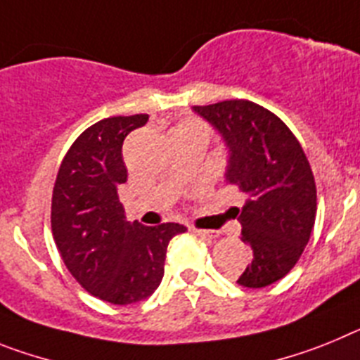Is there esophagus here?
Instances as JSON below:
<instances>
[{"label":"esophagus","instance_id":"34e87169","mask_svg":"<svg viewBox=\"0 0 360 360\" xmlns=\"http://www.w3.org/2000/svg\"><path fill=\"white\" fill-rule=\"evenodd\" d=\"M192 232L195 233V236L202 237V239H215L219 233L215 232V230H199V228H192Z\"/></svg>","mask_w":360,"mask_h":360}]
</instances>
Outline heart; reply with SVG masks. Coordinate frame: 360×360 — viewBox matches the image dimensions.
<instances>
[{
    "label": "heart",
    "mask_w": 360,
    "mask_h": 360,
    "mask_svg": "<svg viewBox=\"0 0 360 360\" xmlns=\"http://www.w3.org/2000/svg\"><path fill=\"white\" fill-rule=\"evenodd\" d=\"M186 127H199V124H186ZM202 128V127H201Z\"/></svg>",
    "instance_id": "heart-1"
}]
</instances>
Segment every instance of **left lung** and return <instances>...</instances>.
<instances>
[{
    "label": "left lung",
    "instance_id": "obj_1",
    "mask_svg": "<svg viewBox=\"0 0 360 360\" xmlns=\"http://www.w3.org/2000/svg\"><path fill=\"white\" fill-rule=\"evenodd\" d=\"M226 146L224 181L246 193L236 208L240 239L252 262L237 283L262 288L283 279L310 240L317 190L310 162L290 128L270 110L245 99L192 106Z\"/></svg>",
    "mask_w": 360,
    "mask_h": 360
}]
</instances>
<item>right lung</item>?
<instances>
[{
	"instance_id": "obj_1",
	"label": "right lung",
	"mask_w": 360,
	"mask_h": 360,
	"mask_svg": "<svg viewBox=\"0 0 360 360\" xmlns=\"http://www.w3.org/2000/svg\"><path fill=\"white\" fill-rule=\"evenodd\" d=\"M148 114L101 120L65 155L52 193V233L68 271L94 297L132 304L159 286L179 223L145 226L124 217L117 188L127 183L123 141Z\"/></svg>"
}]
</instances>
